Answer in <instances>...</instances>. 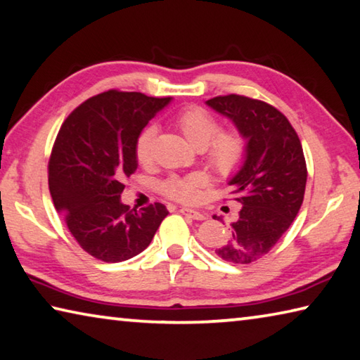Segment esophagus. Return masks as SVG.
Wrapping results in <instances>:
<instances>
[{"label":"esophagus","instance_id":"1","mask_svg":"<svg viewBox=\"0 0 360 360\" xmlns=\"http://www.w3.org/2000/svg\"><path fill=\"white\" fill-rule=\"evenodd\" d=\"M179 212H182V214H186L188 217L195 219V221H205L206 219V214L202 211H195V210H191V208H181Z\"/></svg>","mask_w":360,"mask_h":360}]
</instances>
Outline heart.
Returning <instances> with one entry per match:
<instances>
[{"mask_svg":"<svg viewBox=\"0 0 360 360\" xmlns=\"http://www.w3.org/2000/svg\"><path fill=\"white\" fill-rule=\"evenodd\" d=\"M176 125L193 148L203 149L205 160L212 172L222 178H230L243 167L248 155V138L236 129L219 130V122L205 109L192 106L181 111ZM157 136L154 125L146 127L139 133L135 144V154L139 165L148 167L152 162V148ZM206 186L203 174L193 173L184 178H169L162 182L160 191L168 198L181 203H193Z\"/></svg>","mask_w":360,"mask_h":360,"instance_id":"obj_1","label":"heart"}]
</instances>
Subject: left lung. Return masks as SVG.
Segmentation results:
<instances>
[{
  "label": "left lung",
  "mask_w": 360,
  "mask_h": 360,
  "mask_svg": "<svg viewBox=\"0 0 360 360\" xmlns=\"http://www.w3.org/2000/svg\"><path fill=\"white\" fill-rule=\"evenodd\" d=\"M206 105L248 138L246 160L229 181L233 200L243 206L230 240L216 249L222 260L248 265L270 252L294 222L303 203L307 162L297 131L275 106L235 94Z\"/></svg>",
  "instance_id": "left-lung-1"
}]
</instances>
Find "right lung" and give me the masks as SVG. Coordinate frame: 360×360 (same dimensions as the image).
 I'll return each mask as SVG.
<instances>
[{"label": "right lung", "mask_w": 360, "mask_h": 360, "mask_svg": "<svg viewBox=\"0 0 360 360\" xmlns=\"http://www.w3.org/2000/svg\"><path fill=\"white\" fill-rule=\"evenodd\" d=\"M169 101L108 90L77 106L58 131L49 191L71 235L95 259L115 264L135 257L168 216L162 203L130 210L120 193L138 168V135Z\"/></svg>", "instance_id": "right-lung-1"}]
</instances>
